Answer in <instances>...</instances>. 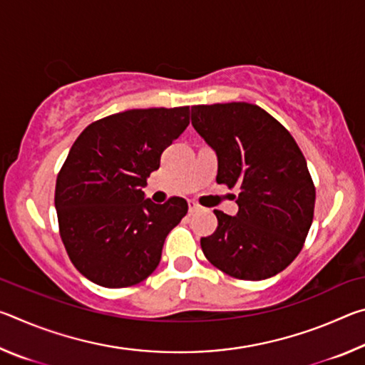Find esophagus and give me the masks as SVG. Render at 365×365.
I'll list each match as a JSON object with an SVG mask.
<instances>
[{
    "label": "esophagus",
    "mask_w": 365,
    "mask_h": 365,
    "mask_svg": "<svg viewBox=\"0 0 365 365\" xmlns=\"http://www.w3.org/2000/svg\"><path fill=\"white\" fill-rule=\"evenodd\" d=\"M201 206L197 205L196 201H188V211H190V214H195V212H200L201 211Z\"/></svg>",
    "instance_id": "obj_1"
}]
</instances>
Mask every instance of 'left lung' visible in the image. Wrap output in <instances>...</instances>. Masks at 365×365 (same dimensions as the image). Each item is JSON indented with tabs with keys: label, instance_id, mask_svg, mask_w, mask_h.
Listing matches in <instances>:
<instances>
[{
	"label": "left lung",
	"instance_id": "1",
	"mask_svg": "<svg viewBox=\"0 0 365 365\" xmlns=\"http://www.w3.org/2000/svg\"><path fill=\"white\" fill-rule=\"evenodd\" d=\"M191 123L217 156V183L238 187L237 215L214 211L217 230L201 238L207 261L240 280H265L299 255L316 188L299 146L256 104L191 108Z\"/></svg>",
	"mask_w": 365,
	"mask_h": 365
}]
</instances>
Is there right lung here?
I'll use <instances>...</instances> for the list:
<instances>
[{"instance_id": "add662e5", "label": "right lung", "mask_w": 365, "mask_h": 365, "mask_svg": "<svg viewBox=\"0 0 365 365\" xmlns=\"http://www.w3.org/2000/svg\"><path fill=\"white\" fill-rule=\"evenodd\" d=\"M188 123V106L130 109L90 123L72 145L54 206L67 255L90 282L132 287L158 267L188 205L177 196L156 205L141 188Z\"/></svg>"}]
</instances>
